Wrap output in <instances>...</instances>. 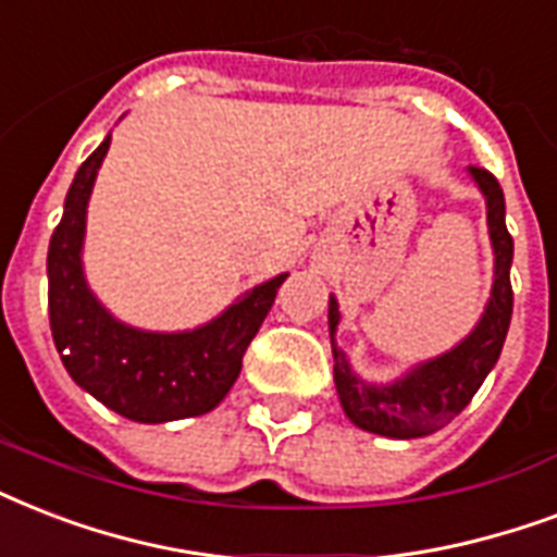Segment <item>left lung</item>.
Returning <instances> with one entry per match:
<instances>
[{
	"mask_svg": "<svg viewBox=\"0 0 557 557\" xmlns=\"http://www.w3.org/2000/svg\"><path fill=\"white\" fill-rule=\"evenodd\" d=\"M471 176L485 194V209H488L494 287H491L485 313L459 346L435 360L418 363L416 369H409L404 377L389 386H374L351 372L348 357L343 355V348H337L334 334L339 325V305L334 296L327 301L334 383H337L339 404L346 409V416L360 430L389 435V438H418V435L435 433L444 424H450L471 404L482 381L488 377V372L499 360L508 322H511V308H515L511 275H508L511 258H515V240L506 230V197H503L497 176L476 165H471Z\"/></svg>",
	"mask_w": 557,
	"mask_h": 557,
	"instance_id": "1",
	"label": "left lung"
}]
</instances>
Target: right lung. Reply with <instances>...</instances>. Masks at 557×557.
<instances>
[{
	"label": "right lung",
	"instance_id": "right-lung-1",
	"mask_svg": "<svg viewBox=\"0 0 557 557\" xmlns=\"http://www.w3.org/2000/svg\"><path fill=\"white\" fill-rule=\"evenodd\" d=\"M110 139L77 168L63 218L49 244V322L72 381L119 416L162 424L211 412L238 381L247 346L258 334L287 273L244 293L218 319L194 331L157 334L119 319L86 287L81 249L86 202ZM70 355H65V348Z\"/></svg>",
	"mask_w": 557,
	"mask_h": 557
}]
</instances>
